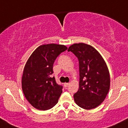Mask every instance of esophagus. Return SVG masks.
Instances as JSON below:
<instances>
[{
	"label": "esophagus",
	"instance_id": "esophagus-1",
	"mask_svg": "<svg viewBox=\"0 0 128 128\" xmlns=\"http://www.w3.org/2000/svg\"><path fill=\"white\" fill-rule=\"evenodd\" d=\"M69 85V83H64V86L65 88H67V87H68Z\"/></svg>",
	"mask_w": 128,
	"mask_h": 128
}]
</instances>
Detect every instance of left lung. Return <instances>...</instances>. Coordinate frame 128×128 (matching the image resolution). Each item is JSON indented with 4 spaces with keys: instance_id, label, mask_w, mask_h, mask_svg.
<instances>
[{
    "instance_id": "left-lung-1",
    "label": "left lung",
    "mask_w": 128,
    "mask_h": 128,
    "mask_svg": "<svg viewBox=\"0 0 128 128\" xmlns=\"http://www.w3.org/2000/svg\"><path fill=\"white\" fill-rule=\"evenodd\" d=\"M68 51L79 60V88L74 94V101L85 110L101 104L110 88V75L102 57L95 48L84 43L74 44Z\"/></svg>"
}]
</instances>
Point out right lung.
<instances>
[{
	"mask_svg": "<svg viewBox=\"0 0 128 128\" xmlns=\"http://www.w3.org/2000/svg\"><path fill=\"white\" fill-rule=\"evenodd\" d=\"M68 49L66 46L44 44L38 47L27 60L22 77L25 97L36 109L48 110L58 102L62 86L56 83L53 64L57 57Z\"/></svg>",
	"mask_w": 128,
	"mask_h": 128,
	"instance_id": "right-lung-1",
	"label": "right lung"
}]
</instances>
